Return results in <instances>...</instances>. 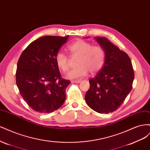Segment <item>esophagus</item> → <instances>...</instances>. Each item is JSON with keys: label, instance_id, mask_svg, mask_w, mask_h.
Returning <instances> with one entry per match:
<instances>
[{"label": "esophagus", "instance_id": "esophagus-1", "mask_svg": "<svg viewBox=\"0 0 150 150\" xmlns=\"http://www.w3.org/2000/svg\"><path fill=\"white\" fill-rule=\"evenodd\" d=\"M82 82V81L81 80H74V81H72V83H80Z\"/></svg>", "mask_w": 150, "mask_h": 150}]
</instances>
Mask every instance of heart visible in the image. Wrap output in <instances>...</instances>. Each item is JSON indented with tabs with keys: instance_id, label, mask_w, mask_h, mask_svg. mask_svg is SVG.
Here are the masks:
<instances>
[{
	"instance_id": "obj_1",
	"label": "heart",
	"mask_w": 150,
	"mask_h": 150,
	"mask_svg": "<svg viewBox=\"0 0 150 150\" xmlns=\"http://www.w3.org/2000/svg\"><path fill=\"white\" fill-rule=\"evenodd\" d=\"M67 49L72 57H78L76 62L78 67L68 72L67 79H79L87 75L88 71L91 74H95L102 69L105 52L101 46H93L89 42L79 39L70 44ZM55 59L57 66L63 72L69 70V60L66 54L58 52Z\"/></svg>"
}]
</instances>
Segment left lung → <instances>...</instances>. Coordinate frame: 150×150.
Here are the masks:
<instances>
[{
    "label": "left lung",
    "mask_w": 150,
    "mask_h": 150,
    "mask_svg": "<svg viewBox=\"0 0 150 150\" xmlns=\"http://www.w3.org/2000/svg\"><path fill=\"white\" fill-rule=\"evenodd\" d=\"M94 39L103 48L105 60L101 71L89 81L90 88L86 93L85 100L94 111L108 114L116 110L131 91L134 71L126 52L106 38Z\"/></svg>",
    "instance_id": "1"
}]
</instances>
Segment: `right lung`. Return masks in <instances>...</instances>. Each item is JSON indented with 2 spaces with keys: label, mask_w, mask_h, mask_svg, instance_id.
Instances as JSON below:
<instances>
[{
  "label": "right lung",
  "mask_w": 150,
  "mask_h": 150,
  "mask_svg": "<svg viewBox=\"0 0 150 150\" xmlns=\"http://www.w3.org/2000/svg\"><path fill=\"white\" fill-rule=\"evenodd\" d=\"M68 38L47 35L36 39L18 61L17 88L27 104L38 112H52L64 103L66 89L71 82L61 78L55 58Z\"/></svg>",
  "instance_id": "right-lung-1"
}]
</instances>
